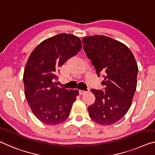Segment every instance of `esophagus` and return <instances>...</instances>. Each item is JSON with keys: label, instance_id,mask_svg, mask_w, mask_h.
<instances>
[{"label": "esophagus", "instance_id": "34e87169", "mask_svg": "<svg viewBox=\"0 0 155 155\" xmlns=\"http://www.w3.org/2000/svg\"><path fill=\"white\" fill-rule=\"evenodd\" d=\"M86 92H87V91H83V90H79V94H80V95L84 94Z\"/></svg>", "mask_w": 155, "mask_h": 155}]
</instances>
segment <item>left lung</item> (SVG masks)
I'll use <instances>...</instances> for the list:
<instances>
[{
	"label": "left lung",
	"mask_w": 155,
	"mask_h": 155,
	"mask_svg": "<svg viewBox=\"0 0 155 155\" xmlns=\"http://www.w3.org/2000/svg\"><path fill=\"white\" fill-rule=\"evenodd\" d=\"M83 48L101 77L104 90L91 89L96 101L89 115L100 125H111L129 110L137 89L138 66L132 51L110 37L96 35L82 39Z\"/></svg>",
	"instance_id": "1"
}]
</instances>
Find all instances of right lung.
<instances>
[{
	"label": "right lung",
	"mask_w": 155,
	"mask_h": 155,
	"mask_svg": "<svg viewBox=\"0 0 155 155\" xmlns=\"http://www.w3.org/2000/svg\"><path fill=\"white\" fill-rule=\"evenodd\" d=\"M81 48L79 38L61 33L40 43L28 59L23 73L25 98L44 124H60L69 116L79 92L59 87L54 80L58 79L59 67Z\"/></svg>",
	"instance_id": "1"
}]
</instances>
